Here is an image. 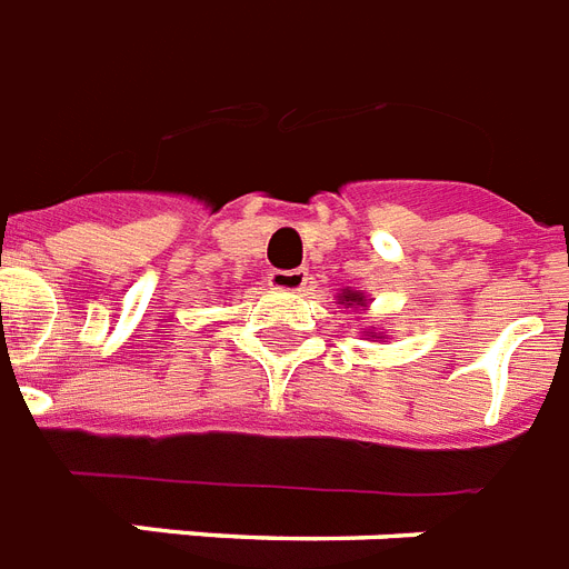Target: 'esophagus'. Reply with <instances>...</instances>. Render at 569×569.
<instances>
[{
  "instance_id": "34e87169",
  "label": "esophagus",
  "mask_w": 569,
  "mask_h": 569,
  "mask_svg": "<svg viewBox=\"0 0 569 569\" xmlns=\"http://www.w3.org/2000/svg\"><path fill=\"white\" fill-rule=\"evenodd\" d=\"M272 290H284V293H299V290H306L308 284V270H272L267 276Z\"/></svg>"
}]
</instances>
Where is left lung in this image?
<instances>
[{
    "mask_svg": "<svg viewBox=\"0 0 569 569\" xmlns=\"http://www.w3.org/2000/svg\"><path fill=\"white\" fill-rule=\"evenodd\" d=\"M340 306H347V308L361 306V308H367V299H363L361 293H358V290H343V293H340Z\"/></svg>",
    "mask_w": 569,
    "mask_h": 569,
    "instance_id": "8db88e82",
    "label": "left lung"
}]
</instances>
